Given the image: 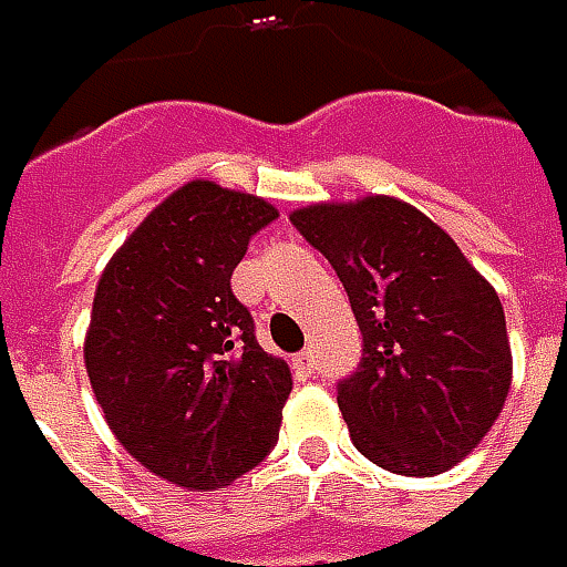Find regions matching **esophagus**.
<instances>
[{
	"label": "esophagus",
	"mask_w": 567,
	"mask_h": 567,
	"mask_svg": "<svg viewBox=\"0 0 567 567\" xmlns=\"http://www.w3.org/2000/svg\"><path fill=\"white\" fill-rule=\"evenodd\" d=\"M293 372L299 375V379H312V372H316V357H312V350H302V353H296Z\"/></svg>",
	"instance_id": "34e87169"
}]
</instances>
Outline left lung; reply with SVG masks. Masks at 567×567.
Listing matches in <instances>:
<instances>
[{
    "instance_id": "left-lung-1",
    "label": "left lung",
    "mask_w": 567,
    "mask_h": 567,
    "mask_svg": "<svg viewBox=\"0 0 567 567\" xmlns=\"http://www.w3.org/2000/svg\"><path fill=\"white\" fill-rule=\"evenodd\" d=\"M290 220L338 271L362 331L360 369L338 384L357 451L401 476L464 461L512 388L495 287L445 229L391 195L296 207Z\"/></svg>"
}]
</instances>
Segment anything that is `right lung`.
I'll use <instances>...</instances> for the list:
<instances>
[{
    "label": "right lung",
    "mask_w": 567,
    "mask_h": 567,
    "mask_svg": "<svg viewBox=\"0 0 567 567\" xmlns=\"http://www.w3.org/2000/svg\"><path fill=\"white\" fill-rule=\"evenodd\" d=\"M277 217L258 195L192 179L154 207L100 274L84 365L103 420L154 476L229 486L271 451L293 391L258 347L229 277Z\"/></svg>",
    "instance_id": "obj_1"
}]
</instances>
